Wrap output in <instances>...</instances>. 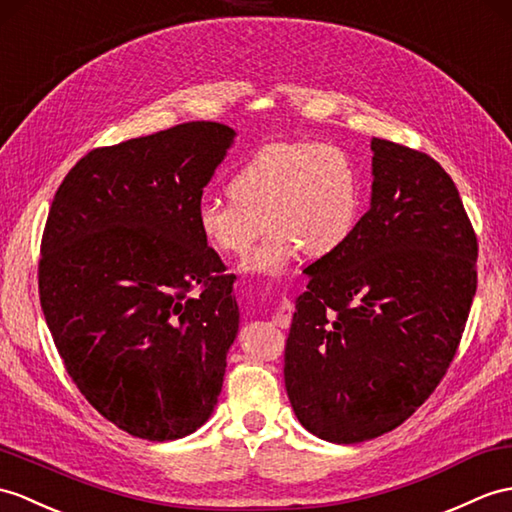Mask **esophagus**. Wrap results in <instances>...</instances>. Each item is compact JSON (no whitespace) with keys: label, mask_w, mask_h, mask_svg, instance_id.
Instances as JSON below:
<instances>
[{"label":"esophagus","mask_w":512,"mask_h":512,"mask_svg":"<svg viewBox=\"0 0 512 512\" xmlns=\"http://www.w3.org/2000/svg\"><path fill=\"white\" fill-rule=\"evenodd\" d=\"M292 312H294L292 301L281 299V301H279V307H277V312H275V323H277L281 329H288L290 323H292Z\"/></svg>","instance_id":"34e87169"}]
</instances>
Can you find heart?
I'll use <instances>...</instances> for the list:
<instances>
[{
	"label": "heart",
	"instance_id": "1",
	"mask_svg": "<svg viewBox=\"0 0 512 512\" xmlns=\"http://www.w3.org/2000/svg\"><path fill=\"white\" fill-rule=\"evenodd\" d=\"M231 200H205L198 229L227 257H244L248 272L279 275L303 253L325 257L349 242L360 220L358 165L336 144L275 141L253 152L229 178Z\"/></svg>",
	"mask_w": 512,
	"mask_h": 512
}]
</instances>
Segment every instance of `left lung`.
<instances>
[{"label": "left lung", "instance_id": "1", "mask_svg": "<svg viewBox=\"0 0 512 512\" xmlns=\"http://www.w3.org/2000/svg\"><path fill=\"white\" fill-rule=\"evenodd\" d=\"M371 209L305 268L283 377L296 419L329 443L395 430L456 358L478 288V237L449 174L373 139Z\"/></svg>", "mask_w": 512, "mask_h": 512}]
</instances>
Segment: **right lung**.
<instances>
[{"instance_id": "1", "label": "right lung", "mask_w": 512, "mask_h": 512, "mask_svg": "<svg viewBox=\"0 0 512 512\" xmlns=\"http://www.w3.org/2000/svg\"><path fill=\"white\" fill-rule=\"evenodd\" d=\"M233 135L187 122L93 148L47 213L45 323L78 390L130 436L183 438L218 403L240 312L196 216Z\"/></svg>"}]
</instances>
